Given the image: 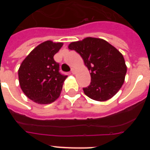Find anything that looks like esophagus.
<instances>
[{
  "instance_id": "1",
  "label": "esophagus",
  "mask_w": 150,
  "mask_h": 150,
  "mask_svg": "<svg viewBox=\"0 0 150 150\" xmlns=\"http://www.w3.org/2000/svg\"><path fill=\"white\" fill-rule=\"evenodd\" d=\"M71 73H72L73 74H75V73H76V70H75V69L74 68H71Z\"/></svg>"
}]
</instances>
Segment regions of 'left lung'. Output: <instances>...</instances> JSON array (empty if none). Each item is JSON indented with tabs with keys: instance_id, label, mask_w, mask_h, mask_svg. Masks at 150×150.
<instances>
[{
	"instance_id": "1",
	"label": "left lung",
	"mask_w": 150,
	"mask_h": 150,
	"mask_svg": "<svg viewBox=\"0 0 150 150\" xmlns=\"http://www.w3.org/2000/svg\"><path fill=\"white\" fill-rule=\"evenodd\" d=\"M83 58L91 71V83L83 88L84 93L95 100L104 101L114 96L124 83L127 72L123 55L103 39L86 38L70 43Z\"/></svg>"
}]
</instances>
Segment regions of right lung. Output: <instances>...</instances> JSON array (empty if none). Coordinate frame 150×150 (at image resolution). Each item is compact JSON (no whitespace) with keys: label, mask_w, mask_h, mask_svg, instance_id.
Returning a JSON list of instances; mask_svg holds the SVG:
<instances>
[{"label":"right lung","mask_w":150,"mask_h":150,"mask_svg":"<svg viewBox=\"0 0 150 150\" xmlns=\"http://www.w3.org/2000/svg\"><path fill=\"white\" fill-rule=\"evenodd\" d=\"M62 43L45 41L24 59L18 69V81L25 95L35 103L51 104L59 97L67 76L61 74L53 57Z\"/></svg>","instance_id":"right-lung-1"}]
</instances>
